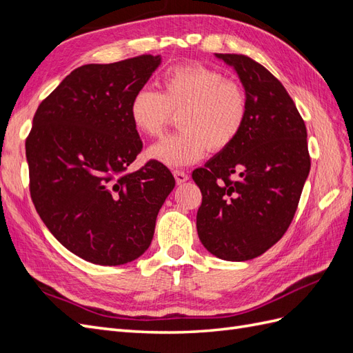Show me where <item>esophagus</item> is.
I'll use <instances>...</instances> for the list:
<instances>
[{
  "instance_id": "obj_1",
  "label": "esophagus",
  "mask_w": 353,
  "mask_h": 353,
  "mask_svg": "<svg viewBox=\"0 0 353 353\" xmlns=\"http://www.w3.org/2000/svg\"><path fill=\"white\" fill-rule=\"evenodd\" d=\"M174 176H175L176 184H183L188 179V175L184 172V170H178V169L174 170Z\"/></svg>"
}]
</instances>
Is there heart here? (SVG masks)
Segmentation results:
<instances>
[{
    "mask_svg": "<svg viewBox=\"0 0 353 353\" xmlns=\"http://www.w3.org/2000/svg\"><path fill=\"white\" fill-rule=\"evenodd\" d=\"M159 87V92L143 88L134 94L130 119L138 134L157 138L166 131L172 113H179L183 131L148 150V156L169 168L193 165L208 150H227L248 121V94L218 69L201 63L178 65L163 72Z\"/></svg>",
    "mask_w": 353,
    "mask_h": 353,
    "instance_id": "b5f03b06",
    "label": "heart"
}]
</instances>
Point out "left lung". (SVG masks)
Instances as JSON below:
<instances>
[{"instance_id":"obj_1","label":"left lung","mask_w":353,"mask_h":353,"mask_svg":"<svg viewBox=\"0 0 353 353\" xmlns=\"http://www.w3.org/2000/svg\"><path fill=\"white\" fill-rule=\"evenodd\" d=\"M216 57L239 73L249 114L234 144L193 170L201 191L197 232L212 254L241 262L271 249L290 227L311 156L305 121L283 83L244 54Z\"/></svg>"}]
</instances>
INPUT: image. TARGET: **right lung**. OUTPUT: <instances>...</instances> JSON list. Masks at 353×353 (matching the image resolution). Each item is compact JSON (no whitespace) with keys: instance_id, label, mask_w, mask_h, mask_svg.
Listing matches in <instances>:
<instances>
[{"instance_id":"add662e5","label":"right lung","mask_w":353,"mask_h":353,"mask_svg":"<svg viewBox=\"0 0 353 353\" xmlns=\"http://www.w3.org/2000/svg\"><path fill=\"white\" fill-rule=\"evenodd\" d=\"M159 65V56L141 54L74 69L41 101L26 137L38 215L88 262L114 266L140 258L175 187L170 170L154 159L128 172L143 150L130 103Z\"/></svg>"}]
</instances>
